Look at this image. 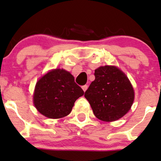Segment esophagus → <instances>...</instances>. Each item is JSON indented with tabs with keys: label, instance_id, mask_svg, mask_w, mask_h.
<instances>
[{
	"label": "esophagus",
	"instance_id": "esophagus-1",
	"mask_svg": "<svg viewBox=\"0 0 161 161\" xmlns=\"http://www.w3.org/2000/svg\"><path fill=\"white\" fill-rule=\"evenodd\" d=\"M87 87H88V86L87 85H84V86H82V87H81V88H82V90H83V91L84 92H85L86 90H87Z\"/></svg>",
	"mask_w": 161,
	"mask_h": 161
}]
</instances>
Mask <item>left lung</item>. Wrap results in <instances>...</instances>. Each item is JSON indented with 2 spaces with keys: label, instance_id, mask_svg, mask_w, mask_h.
Listing matches in <instances>:
<instances>
[{
  "label": "left lung",
  "instance_id": "8db88e82",
  "mask_svg": "<svg viewBox=\"0 0 161 161\" xmlns=\"http://www.w3.org/2000/svg\"><path fill=\"white\" fill-rule=\"evenodd\" d=\"M95 80L85 92L97 118L104 122L120 119L130 111L135 92L126 74L115 65L95 70Z\"/></svg>",
  "mask_w": 161,
  "mask_h": 161
}]
</instances>
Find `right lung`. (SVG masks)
I'll list each match as a JSON object with an SVG mask.
<instances>
[{
  "label": "right lung",
  "instance_id": "obj_1",
  "mask_svg": "<svg viewBox=\"0 0 161 161\" xmlns=\"http://www.w3.org/2000/svg\"><path fill=\"white\" fill-rule=\"evenodd\" d=\"M84 95L74 77L63 69L49 70L36 84L33 102L40 114L50 119L63 118L71 113L74 103Z\"/></svg>",
  "mask_w": 161,
  "mask_h": 161
}]
</instances>
